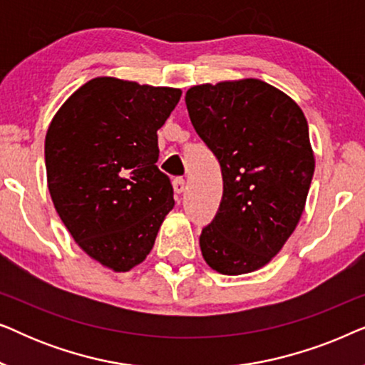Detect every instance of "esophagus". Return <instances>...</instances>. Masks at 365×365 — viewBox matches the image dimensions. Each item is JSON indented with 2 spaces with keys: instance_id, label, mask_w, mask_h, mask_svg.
<instances>
[{
  "instance_id": "1",
  "label": "esophagus",
  "mask_w": 365,
  "mask_h": 365,
  "mask_svg": "<svg viewBox=\"0 0 365 365\" xmlns=\"http://www.w3.org/2000/svg\"><path fill=\"white\" fill-rule=\"evenodd\" d=\"M173 187H174V192L181 194L184 192V189H186V181H184L182 178H176L173 181Z\"/></svg>"
}]
</instances>
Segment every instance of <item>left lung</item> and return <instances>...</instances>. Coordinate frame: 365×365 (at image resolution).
I'll use <instances>...</instances> for the list:
<instances>
[{
	"instance_id": "1",
	"label": "left lung",
	"mask_w": 365,
	"mask_h": 365,
	"mask_svg": "<svg viewBox=\"0 0 365 365\" xmlns=\"http://www.w3.org/2000/svg\"><path fill=\"white\" fill-rule=\"evenodd\" d=\"M186 106L221 164L222 199L199 246L214 271L239 276L266 266L299 224L316 159L302 109L261 79L199 84Z\"/></svg>"
}]
</instances>
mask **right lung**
<instances>
[{
    "label": "right lung",
    "mask_w": 365,
    "mask_h": 365,
    "mask_svg": "<svg viewBox=\"0 0 365 365\" xmlns=\"http://www.w3.org/2000/svg\"><path fill=\"white\" fill-rule=\"evenodd\" d=\"M181 89L101 76L69 96L44 141L48 189L89 257L116 272L141 264L174 206L156 166L158 129Z\"/></svg>",
    "instance_id": "obj_1"
}]
</instances>
